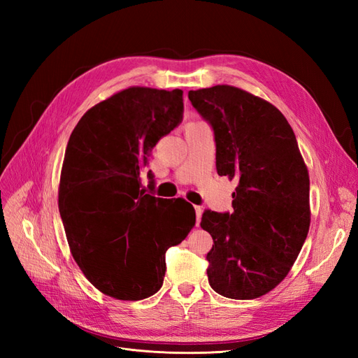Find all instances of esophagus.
Instances as JSON below:
<instances>
[{"label":"esophagus","instance_id":"esophagus-1","mask_svg":"<svg viewBox=\"0 0 358 358\" xmlns=\"http://www.w3.org/2000/svg\"><path fill=\"white\" fill-rule=\"evenodd\" d=\"M196 215H197V225L201 221V215H203V208L201 206H196Z\"/></svg>","mask_w":358,"mask_h":358}]
</instances>
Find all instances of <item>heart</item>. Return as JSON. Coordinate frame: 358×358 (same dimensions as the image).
Instances as JSON below:
<instances>
[{"label": "heart", "instance_id": "heart-1", "mask_svg": "<svg viewBox=\"0 0 358 358\" xmlns=\"http://www.w3.org/2000/svg\"><path fill=\"white\" fill-rule=\"evenodd\" d=\"M191 124H201V122H191Z\"/></svg>", "mask_w": 358, "mask_h": 358}]
</instances>
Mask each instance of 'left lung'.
<instances>
[{"label":"left lung","instance_id":"1","mask_svg":"<svg viewBox=\"0 0 358 358\" xmlns=\"http://www.w3.org/2000/svg\"><path fill=\"white\" fill-rule=\"evenodd\" d=\"M215 134L216 170L236 179L233 213L206 210L213 245L208 278L218 294L251 300L279 285L310 225L309 173L294 131L273 104L230 85L189 91Z\"/></svg>","mask_w":358,"mask_h":358}]
</instances>
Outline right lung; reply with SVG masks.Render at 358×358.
Returning a JSON list of instances; mask_svg holds the SVG:
<instances>
[{"label": "right lung", "instance_id": "add662e5", "mask_svg": "<svg viewBox=\"0 0 358 358\" xmlns=\"http://www.w3.org/2000/svg\"><path fill=\"white\" fill-rule=\"evenodd\" d=\"M182 95L122 90L91 107L69 140L58 189L67 242L86 279L117 300L155 294L166 251L196 225L192 204L150 196L140 180L150 150L182 121Z\"/></svg>", "mask_w": 358, "mask_h": 358}]
</instances>
